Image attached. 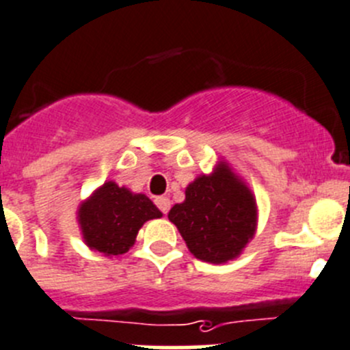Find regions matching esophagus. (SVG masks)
Wrapping results in <instances>:
<instances>
[{
    "instance_id": "obj_1",
    "label": "esophagus",
    "mask_w": 350,
    "mask_h": 350,
    "mask_svg": "<svg viewBox=\"0 0 350 350\" xmlns=\"http://www.w3.org/2000/svg\"><path fill=\"white\" fill-rule=\"evenodd\" d=\"M154 202H156V206H158L159 211H161L163 215H166V213L170 211V204H172V202H170L168 198H156Z\"/></svg>"
}]
</instances>
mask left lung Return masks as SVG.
<instances>
[{"instance_id": "left-lung-1", "label": "left lung", "mask_w": 350, "mask_h": 350, "mask_svg": "<svg viewBox=\"0 0 350 350\" xmlns=\"http://www.w3.org/2000/svg\"><path fill=\"white\" fill-rule=\"evenodd\" d=\"M189 251L206 262H227L241 254L256 230V201L251 191L225 165L196 178L185 201L168 213Z\"/></svg>"}]
</instances>
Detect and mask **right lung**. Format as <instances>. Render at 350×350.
<instances>
[{
	"mask_svg": "<svg viewBox=\"0 0 350 350\" xmlns=\"http://www.w3.org/2000/svg\"><path fill=\"white\" fill-rule=\"evenodd\" d=\"M161 211L144 194L106 182L79 209L85 244L105 256L125 254L134 245L139 228Z\"/></svg>",
	"mask_w": 350,
	"mask_h": 350,
	"instance_id": "add662e5",
	"label": "right lung"
}]
</instances>
